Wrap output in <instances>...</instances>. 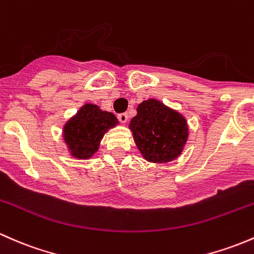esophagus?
I'll list each match as a JSON object with an SVG mask.
<instances>
[{"label":"esophagus","instance_id":"obj_1","mask_svg":"<svg viewBox=\"0 0 254 254\" xmlns=\"http://www.w3.org/2000/svg\"><path fill=\"white\" fill-rule=\"evenodd\" d=\"M117 119L120 120V122H121V124H127V121H128V115H127L126 113L119 114V115H117Z\"/></svg>","mask_w":254,"mask_h":254}]
</instances>
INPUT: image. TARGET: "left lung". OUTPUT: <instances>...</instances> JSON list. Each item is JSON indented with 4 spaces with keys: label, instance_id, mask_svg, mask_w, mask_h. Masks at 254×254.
Wrapping results in <instances>:
<instances>
[{
    "label": "left lung",
    "instance_id": "8db88e82",
    "mask_svg": "<svg viewBox=\"0 0 254 254\" xmlns=\"http://www.w3.org/2000/svg\"><path fill=\"white\" fill-rule=\"evenodd\" d=\"M129 128L144 159L155 163L177 159L189 135L187 120L156 99L138 105Z\"/></svg>",
    "mask_w": 254,
    "mask_h": 254
}]
</instances>
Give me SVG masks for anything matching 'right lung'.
<instances>
[{
    "label": "right lung",
    "mask_w": 254,
    "mask_h": 254,
    "mask_svg": "<svg viewBox=\"0 0 254 254\" xmlns=\"http://www.w3.org/2000/svg\"><path fill=\"white\" fill-rule=\"evenodd\" d=\"M114 114L100 110L94 104L83 105L64 126V140L76 159H89L99 149L100 140L109 128L115 127Z\"/></svg>",
    "instance_id": "right-lung-1"
}]
</instances>
